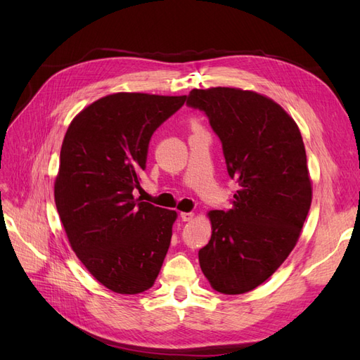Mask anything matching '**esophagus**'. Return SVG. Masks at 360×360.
Wrapping results in <instances>:
<instances>
[{
    "label": "esophagus",
    "mask_w": 360,
    "mask_h": 360,
    "mask_svg": "<svg viewBox=\"0 0 360 360\" xmlns=\"http://www.w3.org/2000/svg\"><path fill=\"white\" fill-rule=\"evenodd\" d=\"M180 217H181L183 222H189V221L193 219V213L192 212H189V213H180Z\"/></svg>",
    "instance_id": "34e87169"
}]
</instances>
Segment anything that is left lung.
Segmentation results:
<instances>
[{"label": "left lung", "instance_id": "1", "mask_svg": "<svg viewBox=\"0 0 360 360\" xmlns=\"http://www.w3.org/2000/svg\"><path fill=\"white\" fill-rule=\"evenodd\" d=\"M186 103L209 117L238 183L230 210L207 213L212 237L200 266L213 290L243 294L274 275L300 237L312 201L303 139L284 108L255 91L193 89Z\"/></svg>", "mask_w": 360, "mask_h": 360}]
</instances>
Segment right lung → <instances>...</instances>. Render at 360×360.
I'll return each mask as SVG.
<instances>
[{
  "instance_id": "right-lung-1",
  "label": "right lung",
  "mask_w": 360,
  "mask_h": 360,
  "mask_svg": "<svg viewBox=\"0 0 360 360\" xmlns=\"http://www.w3.org/2000/svg\"><path fill=\"white\" fill-rule=\"evenodd\" d=\"M186 96L114 93L85 106L64 135L53 197L73 252L120 294L153 287L177 212L134 197L150 138Z\"/></svg>"
}]
</instances>
